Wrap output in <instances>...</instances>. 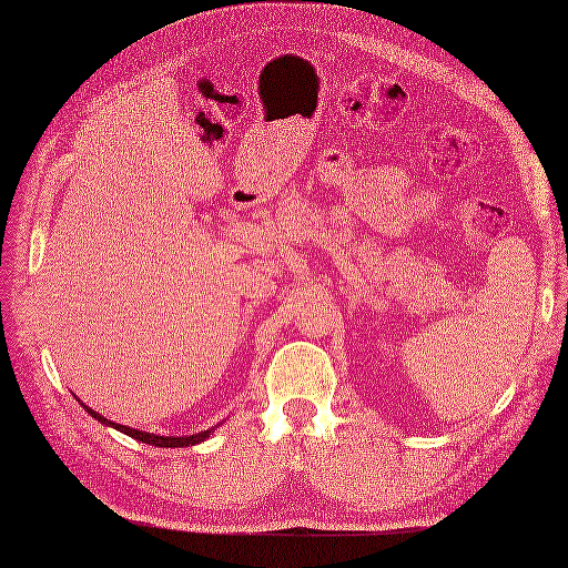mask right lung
<instances>
[{"mask_svg":"<svg viewBox=\"0 0 568 568\" xmlns=\"http://www.w3.org/2000/svg\"><path fill=\"white\" fill-rule=\"evenodd\" d=\"M80 405H82V403H80ZM82 407H84V413L92 415L94 419L100 422V425H104V427H114V429H119V432L129 434L131 439L143 442V444H151V446H163V449H175V446H195V444H202V442L207 439L210 434H212V429H207V432L190 434V437H161V434H153V432H141V429L126 427V425H116V422L106 419V417H104V415H100V413H94V409H90L88 405H82Z\"/></svg>","mask_w":568,"mask_h":568,"instance_id":"obj_1","label":"right lung"}]
</instances>
